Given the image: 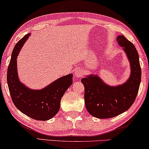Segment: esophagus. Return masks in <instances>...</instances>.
Instances as JSON below:
<instances>
[{
	"label": "esophagus",
	"mask_w": 149,
	"mask_h": 149,
	"mask_svg": "<svg viewBox=\"0 0 149 149\" xmlns=\"http://www.w3.org/2000/svg\"><path fill=\"white\" fill-rule=\"evenodd\" d=\"M82 74H83V72H82L81 69H77L76 70V71L74 72V75L78 78L81 77L82 76Z\"/></svg>",
	"instance_id": "obj_1"
}]
</instances>
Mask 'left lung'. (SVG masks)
<instances>
[{
  "label": "left lung",
  "mask_w": 149,
  "mask_h": 149,
  "mask_svg": "<svg viewBox=\"0 0 149 149\" xmlns=\"http://www.w3.org/2000/svg\"><path fill=\"white\" fill-rule=\"evenodd\" d=\"M130 61L131 73L129 80L116 87L108 86L96 75L82 78L84 102L89 114L98 118H113L127 111L136 99L141 80L139 54L131 42L124 36L117 37Z\"/></svg>",
  "instance_id": "left-lung-1"
}]
</instances>
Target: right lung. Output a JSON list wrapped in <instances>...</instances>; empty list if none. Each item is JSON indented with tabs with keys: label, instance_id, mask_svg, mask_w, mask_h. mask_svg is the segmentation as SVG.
Segmentation results:
<instances>
[{
	"label": "right lung",
	"instance_id": "obj_1",
	"mask_svg": "<svg viewBox=\"0 0 149 149\" xmlns=\"http://www.w3.org/2000/svg\"><path fill=\"white\" fill-rule=\"evenodd\" d=\"M31 34H27L14 47L7 70V83L13 103L22 113L35 120L51 119L58 113L61 98L72 83V74L64 76L42 90H31L19 81L17 58L24 43Z\"/></svg>",
	"mask_w": 149,
	"mask_h": 149
}]
</instances>
